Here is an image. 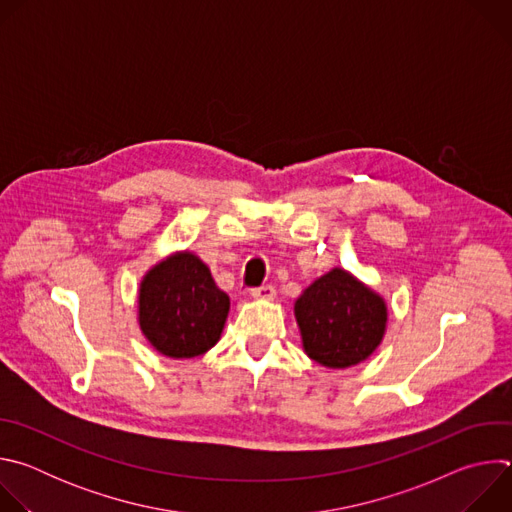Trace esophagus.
<instances>
[{"instance_id":"1","label":"esophagus","mask_w":512,"mask_h":512,"mask_svg":"<svg viewBox=\"0 0 512 512\" xmlns=\"http://www.w3.org/2000/svg\"><path fill=\"white\" fill-rule=\"evenodd\" d=\"M251 296L255 300H273L275 298V287L273 285H261V287H253Z\"/></svg>"}]
</instances>
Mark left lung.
Segmentation results:
<instances>
[{"label":"left lung","instance_id":"8db88e82","mask_svg":"<svg viewBox=\"0 0 512 512\" xmlns=\"http://www.w3.org/2000/svg\"><path fill=\"white\" fill-rule=\"evenodd\" d=\"M294 310L306 354L328 369L369 358L387 326L383 298L338 267L316 279Z\"/></svg>","mask_w":512,"mask_h":512}]
</instances>
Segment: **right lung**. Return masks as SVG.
<instances>
[{
  "mask_svg": "<svg viewBox=\"0 0 512 512\" xmlns=\"http://www.w3.org/2000/svg\"><path fill=\"white\" fill-rule=\"evenodd\" d=\"M229 296L192 253L158 263L139 287V326L150 344L170 358H194L221 338Z\"/></svg>",
  "mask_w": 512,
  "mask_h": 512,
  "instance_id": "add662e5",
  "label": "right lung"
}]
</instances>
